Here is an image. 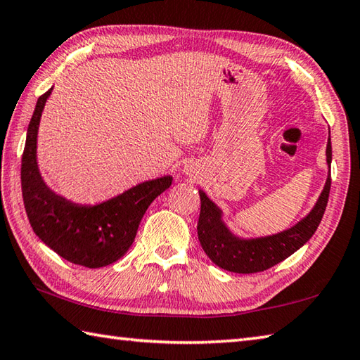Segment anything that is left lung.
Wrapping results in <instances>:
<instances>
[{
	"label": "left lung",
	"instance_id": "1",
	"mask_svg": "<svg viewBox=\"0 0 360 360\" xmlns=\"http://www.w3.org/2000/svg\"><path fill=\"white\" fill-rule=\"evenodd\" d=\"M330 132L326 145L328 178L319 200L306 217H302L292 228L276 234L262 237H240L234 234L223 218V210L200 190L201 212L198 220V238L202 250L215 265L234 273H257L271 269L284 259L298 251L311 238L326 210L330 190Z\"/></svg>",
	"mask_w": 360,
	"mask_h": 360
}]
</instances>
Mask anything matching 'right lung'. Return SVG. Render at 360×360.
<instances>
[{
	"instance_id": "1",
	"label": "right lung",
	"mask_w": 360,
	"mask_h": 360,
	"mask_svg": "<svg viewBox=\"0 0 360 360\" xmlns=\"http://www.w3.org/2000/svg\"><path fill=\"white\" fill-rule=\"evenodd\" d=\"M53 87L35 104L21 158V192L27 218L41 242L68 262L101 269L126 255L146 209L172 186L173 176L140 182L123 193L96 202L67 200L45 182L37 162L41 112Z\"/></svg>"
}]
</instances>
